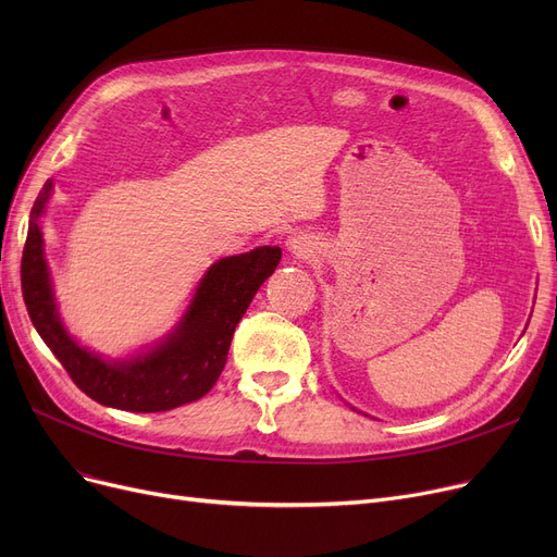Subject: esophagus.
<instances>
[{
  "instance_id": "esophagus-1",
  "label": "esophagus",
  "mask_w": 557,
  "mask_h": 557,
  "mask_svg": "<svg viewBox=\"0 0 557 557\" xmlns=\"http://www.w3.org/2000/svg\"><path fill=\"white\" fill-rule=\"evenodd\" d=\"M286 246H288V250H294V252H305V244H302V239L300 237H290L288 242H286Z\"/></svg>"
}]
</instances>
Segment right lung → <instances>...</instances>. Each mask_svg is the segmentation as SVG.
Wrapping results in <instances>:
<instances>
[{
    "mask_svg": "<svg viewBox=\"0 0 557 557\" xmlns=\"http://www.w3.org/2000/svg\"><path fill=\"white\" fill-rule=\"evenodd\" d=\"M51 181L38 194L22 252V296L34 327L63 363L72 382L95 401L133 413L171 411L200 399L225 368L234 327L259 286L277 269L282 250L255 248L216 261L196 288L183 323L146 357L110 363L78 347L55 313L38 216Z\"/></svg>",
    "mask_w": 557,
    "mask_h": 557,
    "instance_id": "1",
    "label": "right lung"
}]
</instances>
